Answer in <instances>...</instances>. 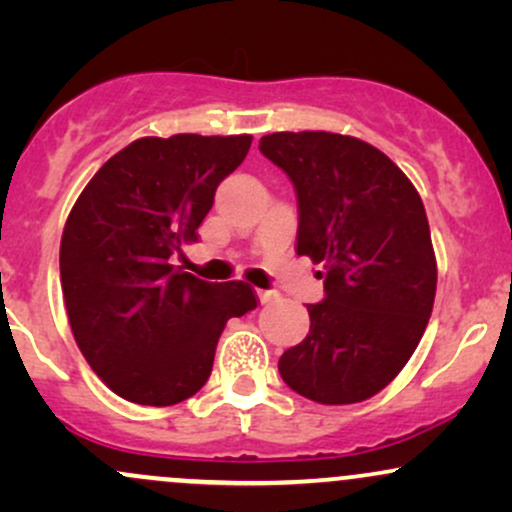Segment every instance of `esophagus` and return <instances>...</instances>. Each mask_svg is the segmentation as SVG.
Returning <instances> with one entry per match:
<instances>
[{"label": "esophagus", "instance_id": "34e87169", "mask_svg": "<svg viewBox=\"0 0 512 512\" xmlns=\"http://www.w3.org/2000/svg\"><path fill=\"white\" fill-rule=\"evenodd\" d=\"M255 293H257V301H260L262 305L272 303V301H274V298H276V293H274L272 289H257Z\"/></svg>", "mask_w": 512, "mask_h": 512}]
</instances>
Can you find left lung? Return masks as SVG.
Masks as SVG:
<instances>
[{
    "mask_svg": "<svg viewBox=\"0 0 512 512\" xmlns=\"http://www.w3.org/2000/svg\"><path fill=\"white\" fill-rule=\"evenodd\" d=\"M260 151L298 199L296 252L325 272L310 332L279 358L293 392L320 404L373 397L419 346L436 298L424 202L383 151L332 132H274Z\"/></svg>",
    "mask_w": 512,
    "mask_h": 512,
    "instance_id": "8db88e82",
    "label": "left lung"
}]
</instances>
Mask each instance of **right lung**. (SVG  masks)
<instances>
[{
    "label": "right lung",
    "mask_w": 512,
    "mask_h": 512,
    "mask_svg": "<svg viewBox=\"0 0 512 512\" xmlns=\"http://www.w3.org/2000/svg\"><path fill=\"white\" fill-rule=\"evenodd\" d=\"M250 144V134L137 139L76 199L60 245L64 305L88 366L122 399L170 407L195 395L226 322L257 308L243 281L173 267Z\"/></svg>",
    "instance_id": "1"
}]
</instances>
